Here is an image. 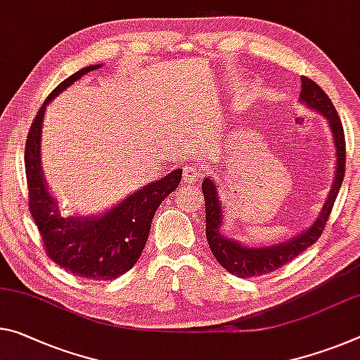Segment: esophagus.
Masks as SVG:
<instances>
[{"instance_id": "1", "label": "esophagus", "mask_w": 360, "mask_h": 360, "mask_svg": "<svg viewBox=\"0 0 360 360\" xmlns=\"http://www.w3.org/2000/svg\"><path fill=\"white\" fill-rule=\"evenodd\" d=\"M200 176H202V168L198 167L197 163H189L184 167L182 179H184V182H193V181L200 179Z\"/></svg>"}]
</instances>
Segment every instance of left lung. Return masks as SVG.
<instances>
[{"label":"left lung","instance_id":"8db88e82","mask_svg":"<svg viewBox=\"0 0 360 360\" xmlns=\"http://www.w3.org/2000/svg\"><path fill=\"white\" fill-rule=\"evenodd\" d=\"M300 102H303L312 110L321 113L327 120L330 134H332L335 146V173L333 182L330 187L321 213L314 219L312 224L303 232L296 233L295 237L288 240L272 243V245H258V247H250L240 240L231 238L227 233L222 232L224 226V208L219 198L218 182L214 178H205L202 182V191L205 195V216H207V240L211 248V253L218 259L219 264L226 271L242 278L262 276L278 269L288 261L295 259L300 253H303L306 248H309L312 243L317 242V238L322 236V231L330 211L333 208L335 198L338 195L341 182L345 178V162H346V149H345V133L343 124L340 122L338 113H336L332 101L323 93L322 88L312 82V79L301 77V93Z\"/></svg>","mask_w":360,"mask_h":360}]
</instances>
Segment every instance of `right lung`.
Returning a JSON list of instances; mask_svg holds the SVG:
<instances>
[{"instance_id":"add662e5","label":"right lung","mask_w":360,"mask_h":360,"mask_svg":"<svg viewBox=\"0 0 360 360\" xmlns=\"http://www.w3.org/2000/svg\"><path fill=\"white\" fill-rule=\"evenodd\" d=\"M99 67L102 65H89L73 73L44 101L27 138L25 173L30 213L49 258L78 277L112 281L128 272L141 258L153 214L160 203L178 189L182 169H174L162 179L147 182L144 187L99 214L65 216L60 213L59 202L49 191L41 168L44 112L49 102Z\"/></svg>"}]
</instances>
